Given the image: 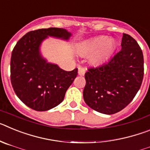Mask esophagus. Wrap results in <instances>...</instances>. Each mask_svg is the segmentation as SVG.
I'll return each instance as SVG.
<instances>
[{
    "instance_id": "1",
    "label": "esophagus",
    "mask_w": 150,
    "mask_h": 150,
    "mask_svg": "<svg viewBox=\"0 0 150 150\" xmlns=\"http://www.w3.org/2000/svg\"><path fill=\"white\" fill-rule=\"evenodd\" d=\"M79 71H78V74H79V76H83L85 74V73H86V70H85V68H83V67H79Z\"/></svg>"
}]
</instances>
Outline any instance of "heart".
Segmentation results:
<instances>
[{
	"label": "heart",
	"instance_id": "obj_1",
	"mask_svg": "<svg viewBox=\"0 0 150 150\" xmlns=\"http://www.w3.org/2000/svg\"><path fill=\"white\" fill-rule=\"evenodd\" d=\"M115 47V40L108 39L107 36H98L83 43L79 49V53L82 55H91L97 52L93 61L99 63L107 59L114 50Z\"/></svg>",
	"mask_w": 150,
	"mask_h": 150
}]
</instances>
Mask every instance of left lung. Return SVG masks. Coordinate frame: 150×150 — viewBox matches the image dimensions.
<instances>
[{
	"label": "left lung",
	"mask_w": 150,
	"mask_h": 150,
	"mask_svg": "<svg viewBox=\"0 0 150 150\" xmlns=\"http://www.w3.org/2000/svg\"><path fill=\"white\" fill-rule=\"evenodd\" d=\"M121 46L107 62L89 67L85 74V102L104 114H114L128 106L144 79V55L137 41L124 33Z\"/></svg>",
	"instance_id": "1"
}]
</instances>
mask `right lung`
I'll list each match as a JSON object with an SVG mask.
<instances>
[{"label":"right lung","mask_w":150,"mask_h":150,"mask_svg":"<svg viewBox=\"0 0 150 150\" xmlns=\"http://www.w3.org/2000/svg\"><path fill=\"white\" fill-rule=\"evenodd\" d=\"M71 35L59 28L38 29L25 34L14 46L10 60L12 86L18 98L31 109L46 111L61 104L77 76V68L64 71L47 63L39 52L40 45L47 36L67 40Z\"/></svg>","instance_id":"right-lung-1"}]
</instances>
